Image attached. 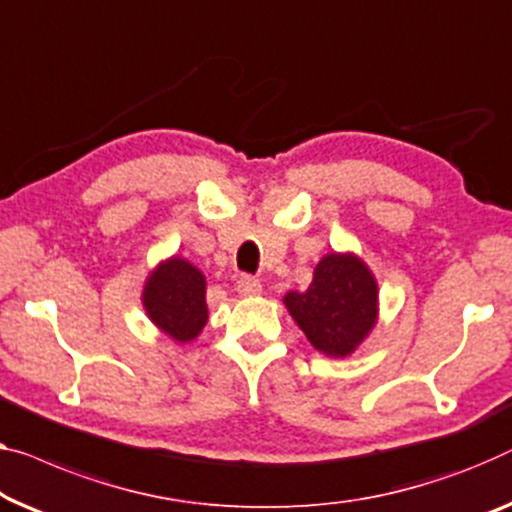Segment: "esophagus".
<instances>
[{"label":"esophagus","mask_w":512,"mask_h":512,"mask_svg":"<svg viewBox=\"0 0 512 512\" xmlns=\"http://www.w3.org/2000/svg\"><path fill=\"white\" fill-rule=\"evenodd\" d=\"M236 292L243 296H257L262 292V282H259L255 276H241L236 280Z\"/></svg>","instance_id":"esophagus-1"}]
</instances>
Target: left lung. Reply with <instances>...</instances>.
I'll list each match as a JSON object with an SVG mask.
<instances>
[{"mask_svg":"<svg viewBox=\"0 0 512 512\" xmlns=\"http://www.w3.org/2000/svg\"><path fill=\"white\" fill-rule=\"evenodd\" d=\"M289 315L312 347L349 356L377 322V282L354 255H326L305 292L285 296Z\"/></svg>","mask_w":512,"mask_h":512,"instance_id":"1","label":"left lung"}]
</instances>
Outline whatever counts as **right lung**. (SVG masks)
<instances>
[{
	"mask_svg": "<svg viewBox=\"0 0 512 512\" xmlns=\"http://www.w3.org/2000/svg\"><path fill=\"white\" fill-rule=\"evenodd\" d=\"M207 280L186 259L172 257L144 285V310L160 331L179 342L200 335L207 324Z\"/></svg>",
	"mask_w": 512,
	"mask_h": 512,
	"instance_id": "right-lung-1",
	"label": "right lung"
}]
</instances>
